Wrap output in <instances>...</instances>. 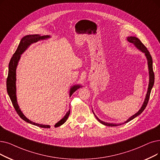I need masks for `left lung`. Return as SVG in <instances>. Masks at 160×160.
Instances as JSON below:
<instances>
[{
	"label": "left lung",
	"mask_w": 160,
	"mask_h": 160,
	"mask_svg": "<svg viewBox=\"0 0 160 160\" xmlns=\"http://www.w3.org/2000/svg\"><path fill=\"white\" fill-rule=\"evenodd\" d=\"M127 40L129 42L135 45V46L137 48V49H138L139 50H141L142 52L145 53V56L147 57V61H148V71H149V84H148V91H147V95H146V98L144 99V101L143 102V105H142L141 108H140V110H138L136 114H135L134 115L131 116L126 122H124V123H128L129 121L134 119L135 118H136L138 115H140L143 112V110L145 109L146 107H147V105L148 102L149 101V98H150V95L151 90H152V87H153L154 84V71H153V67H152V56H151L150 52L147 50V47H146L141 42V41L139 39H138L137 37H128ZM93 114H94V112H93ZM94 115H95V118H97V120H98L101 123L105 125V126H109V127H113V126H120V125H122L121 123H120V124H116V123H110L105 122L101 121V120H99L98 118L96 116V115L95 114H94Z\"/></svg>",
	"instance_id": "1"
}]
</instances>
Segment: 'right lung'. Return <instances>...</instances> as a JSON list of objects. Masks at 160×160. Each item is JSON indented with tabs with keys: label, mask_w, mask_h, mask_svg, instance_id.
Masks as SVG:
<instances>
[{
	"label": "right lung",
	"mask_w": 160,
	"mask_h": 160,
	"mask_svg": "<svg viewBox=\"0 0 160 160\" xmlns=\"http://www.w3.org/2000/svg\"><path fill=\"white\" fill-rule=\"evenodd\" d=\"M50 37L49 35H44V36H40V34H30V35H26L21 40L17 48L16 52L13 53L12 58L10 59V61L8 65V78L6 80V88H7V92L10 97L11 99V101L12 102V105L14 107L15 110H16L17 113L19 116L21 118L23 119L26 122H28L31 124L34 125L40 128H50V126L49 125H43V124H39L34 123L31 120H29L28 118L24 116L23 112L21 111L19 107L17 101V97H16V68L18 64V62L20 59L21 55H22L28 47L37 42L40 40H44L48 38H50ZM82 87L80 85H74L70 89V97L73 94L74 92H75L78 89ZM70 114V110L66 113L65 116L62 118L60 121H59L57 123H55L54 126L55 128H58L59 126H61V125H63L68 119V117Z\"/></svg>",
	"instance_id": "obj_1"
}]
</instances>
